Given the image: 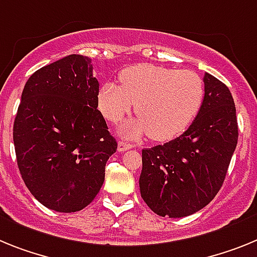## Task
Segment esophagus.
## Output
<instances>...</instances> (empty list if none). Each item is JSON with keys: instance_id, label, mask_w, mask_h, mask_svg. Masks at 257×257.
Instances as JSON below:
<instances>
[{"instance_id": "34e87169", "label": "esophagus", "mask_w": 257, "mask_h": 257, "mask_svg": "<svg viewBox=\"0 0 257 257\" xmlns=\"http://www.w3.org/2000/svg\"><path fill=\"white\" fill-rule=\"evenodd\" d=\"M133 147V145L132 144H128V142L125 141H119V145H117V150H119V153H124V151L129 150V149H132Z\"/></svg>"}]
</instances>
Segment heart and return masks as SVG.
<instances>
[{
  "label": "heart",
  "instance_id": "1",
  "mask_svg": "<svg viewBox=\"0 0 257 257\" xmlns=\"http://www.w3.org/2000/svg\"><path fill=\"white\" fill-rule=\"evenodd\" d=\"M121 85L106 82L98 93V107L107 120H121L136 103L138 117L126 121L121 133L129 138L150 136L168 141L190 125L204 101V82L191 70L136 64L120 72Z\"/></svg>",
  "mask_w": 257,
  "mask_h": 257
}]
</instances>
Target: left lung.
<instances>
[{"label": "left lung", "mask_w": 257, "mask_h": 257, "mask_svg": "<svg viewBox=\"0 0 257 257\" xmlns=\"http://www.w3.org/2000/svg\"><path fill=\"white\" fill-rule=\"evenodd\" d=\"M204 101L180 137L142 150L140 190L156 215L185 217L206 207L224 184L238 142L231 93L206 72Z\"/></svg>", "instance_id": "obj_1"}]
</instances>
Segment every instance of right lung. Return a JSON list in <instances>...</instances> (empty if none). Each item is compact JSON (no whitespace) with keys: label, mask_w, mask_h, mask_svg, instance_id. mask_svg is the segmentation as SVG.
Instances as JSON below:
<instances>
[{"label":"right lung","mask_w":257,"mask_h":257,"mask_svg":"<svg viewBox=\"0 0 257 257\" xmlns=\"http://www.w3.org/2000/svg\"><path fill=\"white\" fill-rule=\"evenodd\" d=\"M88 57L71 54L24 85L13 137L24 184L41 204L76 212L94 200L117 144L98 110L99 84Z\"/></svg>","instance_id":"1"}]
</instances>
